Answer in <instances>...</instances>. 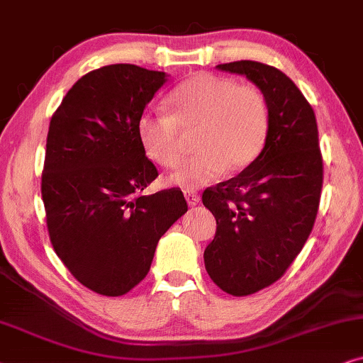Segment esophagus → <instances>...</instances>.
<instances>
[{
  "mask_svg": "<svg viewBox=\"0 0 363 363\" xmlns=\"http://www.w3.org/2000/svg\"><path fill=\"white\" fill-rule=\"evenodd\" d=\"M186 201H187V204H189L191 207L192 206H196V204H199V201H201V196L197 194V192H194V191H186Z\"/></svg>",
  "mask_w": 363,
  "mask_h": 363,
  "instance_id": "34e87169",
  "label": "esophagus"
}]
</instances>
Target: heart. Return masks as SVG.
Returning a JSON list of instances; mask_svg holds the SVG:
<instances>
[{"label": "heart", "mask_w": 363, "mask_h": 363, "mask_svg": "<svg viewBox=\"0 0 363 363\" xmlns=\"http://www.w3.org/2000/svg\"><path fill=\"white\" fill-rule=\"evenodd\" d=\"M171 114L144 113L138 133L144 151L162 167H176L186 154V134L197 133L199 152L169 176L172 186L197 189L230 171L249 167L269 134V106L262 91L227 76L199 72L169 96Z\"/></svg>", "instance_id": "obj_1"}]
</instances>
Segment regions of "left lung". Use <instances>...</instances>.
<instances>
[{
    "mask_svg": "<svg viewBox=\"0 0 363 363\" xmlns=\"http://www.w3.org/2000/svg\"><path fill=\"white\" fill-rule=\"evenodd\" d=\"M216 67L252 81L269 106V134L259 157L202 194L217 222L204 250L206 270L222 291L242 297L272 286L307 242L323 164L315 114L291 77L257 61Z\"/></svg>",
    "mask_w": 363,
    "mask_h": 363,
    "instance_id": "left-lung-1",
    "label": "left lung"
}]
</instances>
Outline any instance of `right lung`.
Returning <instances> with one entry per match:
<instances>
[{
  "instance_id": "add662e5",
  "label": "right lung",
  "mask_w": 363,
  "mask_h": 363,
  "mask_svg": "<svg viewBox=\"0 0 363 363\" xmlns=\"http://www.w3.org/2000/svg\"><path fill=\"white\" fill-rule=\"evenodd\" d=\"M109 65L77 79L52 114L41 196L52 249L77 282L108 297L146 277L159 239L182 214L181 189L141 192L157 177L138 124L167 81Z\"/></svg>"
}]
</instances>
